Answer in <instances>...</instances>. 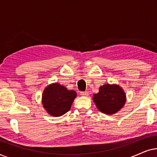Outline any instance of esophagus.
Wrapping results in <instances>:
<instances>
[{
  "mask_svg": "<svg viewBox=\"0 0 157 157\" xmlns=\"http://www.w3.org/2000/svg\"><path fill=\"white\" fill-rule=\"evenodd\" d=\"M80 95L83 96H88V95H89V93H88L87 91H81Z\"/></svg>",
  "mask_w": 157,
  "mask_h": 157,
  "instance_id": "1",
  "label": "esophagus"
}]
</instances>
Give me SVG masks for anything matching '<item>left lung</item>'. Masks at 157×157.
<instances>
[{
    "label": "left lung",
    "instance_id": "8db88e82",
    "mask_svg": "<svg viewBox=\"0 0 157 157\" xmlns=\"http://www.w3.org/2000/svg\"><path fill=\"white\" fill-rule=\"evenodd\" d=\"M93 100L101 112L114 114L125 104L126 94L119 85L104 84L98 93L94 94Z\"/></svg>",
    "mask_w": 157,
    "mask_h": 157
}]
</instances>
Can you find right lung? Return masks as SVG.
<instances>
[{"mask_svg":"<svg viewBox=\"0 0 157 157\" xmlns=\"http://www.w3.org/2000/svg\"><path fill=\"white\" fill-rule=\"evenodd\" d=\"M76 97V93L58 83L48 86L42 95L44 109L52 117H61L68 112Z\"/></svg>","mask_w":157,"mask_h":157,"instance_id":"1","label":"right lung"}]
</instances>
